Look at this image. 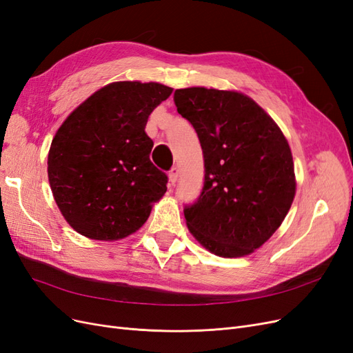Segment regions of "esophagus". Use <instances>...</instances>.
<instances>
[{"instance_id":"1","label":"esophagus","mask_w":353,"mask_h":353,"mask_svg":"<svg viewBox=\"0 0 353 353\" xmlns=\"http://www.w3.org/2000/svg\"><path fill=\"white\" fill-rule=\"evenodd\" d=\"M176 181H178V168H172L169 170V183L175 185Z\"/></svg>"}]
</instances>
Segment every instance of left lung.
<instances>
[{"label": "left lung", "instance_id": "left-lung-1", "mask_svg": "<svg viewBox=\"0 0 353 353\" xmlns=\"http://www.w3.org/2000/svg\"><path fill=\"white\" fill-rule=\"evenodd\" d=\"M178 113L193 125L205 157V184L185 206L187 227L209 252L241 258L279 230L296 194L284 134L261 105L237 91L176 90Z\"/></svg>", "mask_w": 353, "mask_h": 353}]
</instances>
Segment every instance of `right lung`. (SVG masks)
<instances>
[{"label":"right lung","mask_w":353,"mask_h":353,"mask_svg":"<svg viewBox=\"0 0 353 353\" xmlns=\"http://www.w3.org/2000/svg\"><path fill=\"white\" fill-rule=\"evenodd\" d=\"M170 94L172 88L157 82H113L61 123L48 152V181L74 231L114 241L144 225L168 184L150 160L145 125Z\"/></svg>","instance_id":"right-lung-1"}]
</instances>
